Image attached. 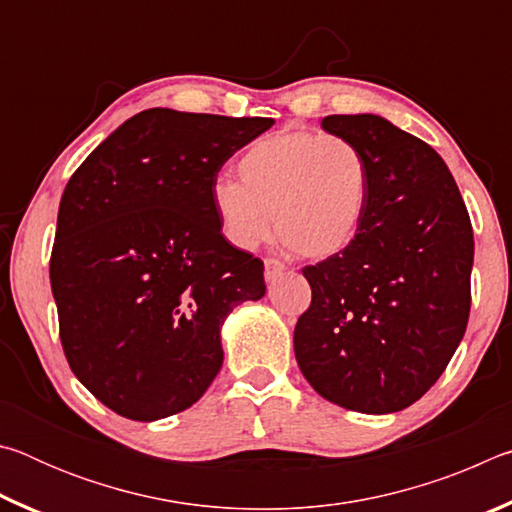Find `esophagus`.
Masks as SVG:
<instances>
[{"mask_svg":"<svg viewBox=\"0 0 512 512\" xmlns=\"http://www.w3.org/2000/svg\"><path fill=\"white\" fill-rule=\"evenodd\" d=\"M284 271H287V266H284L282 262H277V259H266V262H264L266 282L277 280V277H280Z\"/></svg>","mask_w":512,"mask_h":512,"instance_id":"obj_1","label":"esophagus"}]
</instances>
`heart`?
Segmentation results:
<instances>
[{
  "mask_svg": "<svg viewBox=\"0 0 512 512\" xmlns=\"http://www.w3.org/2000/svg\"><path fill=\"white\" fill-rule=\"evenodd\" d=\"M239 178L212 185L221 228L239 248L273 235L302 259H332L359 237L370 194V164L357 144L307 128L259 137L237 164Z\"/></svg>",
  "mask_w": 512,
  "mask_h": 512,
  "instance_id": "b5f03b06",
  "label": "heart"
}]
</instances>
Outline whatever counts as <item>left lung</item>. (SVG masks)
Returning <instances> with one entry per match:
<instances>
[{
	"label": "left lung",
	"instance_id": "8db88e82",
	"mask_svg": "<svg viewBox=\"0 0 512 512\" xmlns=\"http://www.w3.org/2000/svg\"><path fill=\"white\" fill-rule=\"evenodd\" d=\"M329 135L359 146L370 194L343 255L305 266L311 305L293 350L327 402L384 415L436 384L470 316L474 237L445 160L379 115H329Z\"/></svg>",
	"mask_w": 512,
	"mask_h": 512
}]
</instances>
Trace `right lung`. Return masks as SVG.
I'll use <instances>...</instances> for the list:
<instances>
[{"label": "right lung", "mask_w": 512, "mask_h": 512, "mask_svg": "<svg viewBox=\"0 0 512 512\" xmlns=\"http://www.w3.org/2000/svg\"><path fill=\"white\" fill-rule=\"evenodd\" d=\"M273 124L149 108L69 178L49 264L60 343L76 379L128 420L201 400L223 366L225 318L264 298V264L221 235L210 192Z\"/></svg>", "instance_id": "right-lung-1"}]
</instances>
